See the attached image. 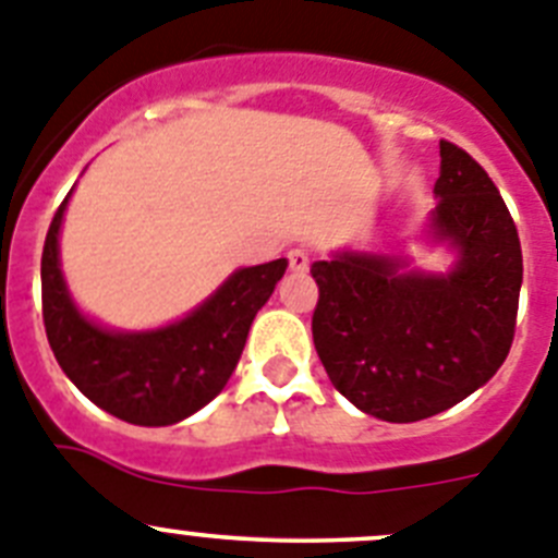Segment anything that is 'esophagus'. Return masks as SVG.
<instances>
[{
  "instance_id": "esophagus-1",
  "label": "esophagus",
  "mask_w": 558,
  "mask_h": 558,
  "mask_svg": "<svg viewBox=\"0 0 558 558\" xmlns=\"http://www.w3.org/2000/svg\"><path fill=\"white\" fill-rule=\"evenodd\" d=\"M311 267V258L305 250H291L289 253V269L291 272H308Z\"/></svg>"
}]
</instances>
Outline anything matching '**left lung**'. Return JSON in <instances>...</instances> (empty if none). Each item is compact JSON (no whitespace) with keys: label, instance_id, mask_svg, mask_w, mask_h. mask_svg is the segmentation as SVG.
<instances>
[{"label":"left lung","instance_id":"left-lung-1","mask_svg":"<svg viewBox=\"0 0 558 558\" xmlns=\"http://www.w3.org/2000/svg\"><path fill=\"white\" fill-rule=\"evenodd\" d=\"M439 155L425 239L453 250L448 272L366 250H336L311 267V333L325 373L386 423H416L470 398L514 339L523 253L509 208L464 149L439 142Z\"/></svg>","mask_w":558,"mask_h":558}]
</instances>
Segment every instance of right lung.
<instances>
[{"instance_id":"1","label":"right lung","mask_w":558,"mask_h":558,"mask_svg":"<svg viewBox=\"0 0 558 558\" xmlns=\"http://www.w3.org/2000/svg\"><path fill=\"white\" fill-rule=\"evenodd\" d=\"M69 197L49 225L41 255L49 348L66 378L108 414L149 428L180 423L225 389L250 325L272 298L289 260L235 269L197 308L163 328H105L77 308L60 269V225Z\"/></svg>"}]
</instances>
